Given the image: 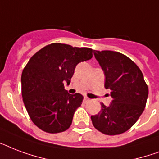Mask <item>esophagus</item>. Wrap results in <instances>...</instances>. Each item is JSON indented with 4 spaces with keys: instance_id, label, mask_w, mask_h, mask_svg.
Here are the masks:
<instances>
[{
    "instance_id": "obj_1",
    "label": "esophagus",
    "mask_w": 159,
    "mask_h": 159,
    "mask_svg": "<svg viewBox=\"0 0 159 159\" xmlns=\"http://www.w3.org/2000/svg\"><path fill=\"white\" fill-rule=\"evenodd\" d=\"M89 98H88V97H84V99H83V102H85V103H86V102H89Z\"/></svg>"
}]
</instances>
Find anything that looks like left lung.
<instances>
[{
	"instance_id": "left-lung-1",
	"label": "left lung",
	"mask_w": 159,
	"mask_h": 159,
	"mask_svg": "<svg viewBox=\"0 0 159 159\" xmlns=\"http://www.w3.org/2000/svg\"><path fill=\"white\" fill-rule=\"evenodd\" d=\"M104 71L105 87L111 90L110 106L102 103L99 113L91 116L97 130L107 135L125 133L138 120L145 108L148 87L139 67L123 53L94 50Z\"/></svg>"
}]
</instances>
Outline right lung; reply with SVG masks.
Masks as SVG:
<instances>
[{"mask_svg": "<svg viewBox=\"0 0 159 159\" xmlns=\"http://www.w3.org/2000/svg\"><path fill=\"white\" fill-rule=\"evenodd\" d=\"M92 49L53 43L32 56L21 75V92L31 120L44 132L67 130L82 95L68 94L64 83L71 82L75 67L92 57Z\"/></svg>", "mask_w": 159, "mask_h": 159, "instance_id": "add662e5", "label": "right lung"}]
</instances>
